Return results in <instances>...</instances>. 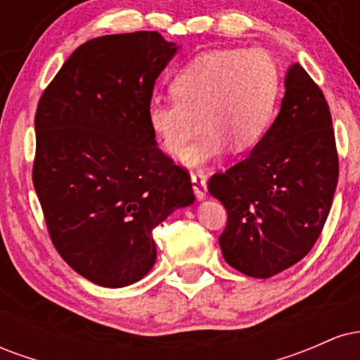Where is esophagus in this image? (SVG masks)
<instances>
[{
  "instance_id": "obj_1",
  "label": "esophagus",
  "mask_w": 360,
  "mask_h": 360,
  "mask_svg": "<svg viewBox=\"0 0 360 360\" xmlns=\"http://www.w3.org/2000/svg\"><path fill=\"white\" fill-rule=\"evenodd\" d=\"M191 183H193V191L196 194L198 200H205L206 198V176L201 171L193 172L191 174Z\"/></svg>"
}]
</instances>
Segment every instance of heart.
Returning <instances> with one entry per match:
<instances>
[{"mask_svg": "<svg viewBox=\"0 0 360 360\" xmlns=\"http://www.w3.org/2000/svg\"><path fill=\"white\" fill-rule=\"evenodd\" d=\"M171 91L176 100L150 101L148 125L169 154L181 157L203 124L204 137L184 156L188 166L198 167L218 159L229 146L243 152L262 140L274 118L281 71L262 49H218L189 60Z\"/></svg>", "mask_w": 360, "mask_h": 360, "instance_id": "1", "label": "heart"}]
</instances>
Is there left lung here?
<instances>
[{"label": "left lung", "mask_w": 360, "mask_h": 360, "mask_svg": "<svg viewBox=\"0 0 360 360\" xmlns=\"http://www.w3.org/2000/svg\"><path fill=\"white\" fill-rule=\"evenodd\" d=\"M283 103L250 155L213 174L208 191L226 208L220 249L230 266L266 279L311 250L332 208L338 155L328 105L300 64L288 69Z\"/></svg>", "instance_id": "left-lung-1"}]
</instances>
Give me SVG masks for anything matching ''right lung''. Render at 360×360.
I'll list each match as a JSON object with an SVG mask.
<instances>
[{
    "mask_svg": "<svg viewBox=\"0 0 360 360\" xmlns=\"http://www.w3.org/2000/svg\"><path fill=\"white\" fill-rule=\"evenodd\" d=\"M177 49L157 32L88 40L37 106L34 186L49 235L98 286L142 279L157 257L152 230L194 201L188 171L157 147L147 120Z\"/></svg>",
    "mask_w": 360,
    "mask_h": 360,
    "instance_id": "right-lung-1",
    "label": "right lung"
}]
</instances>
